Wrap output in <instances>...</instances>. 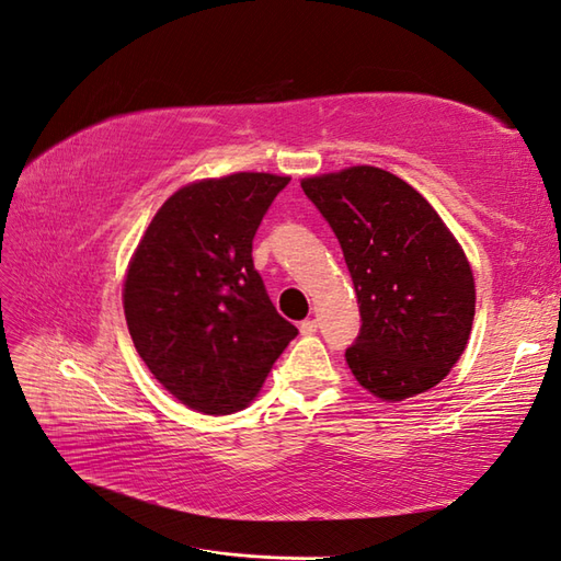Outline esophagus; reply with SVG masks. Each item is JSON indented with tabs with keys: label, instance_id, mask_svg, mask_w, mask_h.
<instances>
[{
	"label": "esophagus",
	"instance_id": "obj_1",
	"mask_svg": "<svg viewBox=\"0 0 561 561\" xmlns=\"http://www.w3.org/2000/svg\"><path fill=\"white\" fill-rule=\"evenodd\" d=\"M317 329H319V321L317 319H305L300 323V333L302 335H312V333H317Z\"/></svg>",
	"mask_w": 561,
	"mask_h": 561
}]
</instances>
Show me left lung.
I'll return each instance as SVG.
<instances>
[{"label":"left lung","mask_w":561,"mask_h":561,"mask_svg":"<svg viewBox=\"0 0 561 561\" xmlns=\"http://www.w3.org/2000/svg\"><path fill=\"white\" fill-rule=\"evenodd\" d=\"M339 238L363 327L345 351L363 389L403 401L437 386L466 351L476 283L437 210L391 172L355 165L302 180Z\"/></svg>","instance_id":"obj_1"}]
</instances>
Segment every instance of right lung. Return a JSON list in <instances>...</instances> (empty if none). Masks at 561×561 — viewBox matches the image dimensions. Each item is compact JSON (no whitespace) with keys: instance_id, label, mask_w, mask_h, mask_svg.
Wrapping results in <instances>:
<instances>
[{"instance_id":"right-lung-1","label":"right lung","mask_w":561,"mask_h":561,"mask_svg":"<svg viewBox=\"0 0 561 561\" xmlns=\"http://www.w3.org/2000/svg\"><path fill=\"white\" fill-rule=\"evenodd\" d=\"M290 178L234 172L182 186L146 228L124 280L136 353L206 415L242 410L297 335L268 300L252 242Z\"/></svg>"}]
</instances>
